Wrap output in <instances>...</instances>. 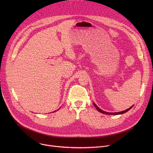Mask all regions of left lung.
I'll return each mask as SVG.
<instances>
[{"label": "left lung", "mask_w": 153, "mask_h": 153, "mask_svg": "<svg viewBox=\"0 0 153 153\" xmlns=\"http://www.w3.org/2000/svg\"><path fill=\"white\" fill-rule=\"evenodd\" d=\"M93 104H94V106H95V108L97 109V110L99 111V112H100V113H103V114H109V115H118V114H123V113H126L127 111H128L131 108H133V106H134V105H133V106H131L130 108H129L128 109H127V110H124V111H120V112H117V113H108V112H106V111H103V110H102L101 109H100L96 105V103H93Z\"/></svg>", "instance_id": "1"}]
</instances>
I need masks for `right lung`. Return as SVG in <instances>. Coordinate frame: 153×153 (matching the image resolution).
Listing matches in <instances>:
<instances>
[{"mask_svg":"<svg viewBox=\"0 0 153 153\" xmlns=\"http://www.w3.org/2000/svg\"><path fill=\"white\" fill-rule=\"evenodd\" d=\"M53 113H54V112H53Z\"/></svg>","mask_w":153,"mask_h":153,"instance_id":"right-lung-1","label":"right lung"}]
</instances>
